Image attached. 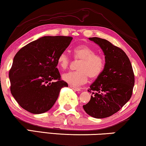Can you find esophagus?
Masks as SVG:
<instances>
[{"label": "esophagus", "instance_id": "obj_1", "mask_svg": "<svg viewBox=\"0 0 146 146\" xmlns=\"http://www.w3.org/2000/svg\"><path fill=\"white\" fill-rule=\"evenodd\" d=\"M70 88H72L74 90H75V91H80V90H81L80 88L74 87V86H70Z\"/></svg>", "mask_w": 146, "mask_h": 146}]
</instances>
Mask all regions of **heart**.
I'll use <instances>...</instances> for the list:
<instances>
[{
	"label": "heart",
	"mask_w": 146,
	"mask_h": 146,
	"mask_svg": "<svg viewBox=\"0 0 146 146\" xmlns=\"http://www.w3.org/2000/svg\"><path fill=\"white\" fill-rule=\"evenodd\" d=\"M75 60L80 62L78 66V70L74 72H68L62 76L65 82L71 86H78L87 82L88 77L96 78L102 72L105 66V60L102 56L96 54L93 48L86 45H80L73 50ZM71 59L66 52L58 56V64L62 69L69 67Z\"/></svg>",
	"instance_id": "b5f03b06"
}]
</instances>
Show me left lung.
<instances>
[{"instance_id": "left-lung-1", "label": "left lung", "mask_w": 146, "mask_h": 146, "mask_svg": "<svg viewBox=\"0 0 146 146\" xmlns=\"http://www.w3.org/2000/svg\"><path fill=\"white\" fill-rule=\"evenodd\" d=\"M98 44L104 53V69L92 84L89 102L83 106L88 114L104 118L118 111L131 98L135 82L134 74L129 58L123 50L107 40L89 38Z\"/></svg>"}]
</instances>
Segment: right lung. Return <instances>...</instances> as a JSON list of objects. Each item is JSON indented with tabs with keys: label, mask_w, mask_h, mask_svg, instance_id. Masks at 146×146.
<instances>
[{
	"label": "right lung",
	"mask_w": 146,
	"mask_h": 146,
	"mask_svg": "<svg viewBox=\"0 0 146 146\" xmlns=\"http://www.w3.org/2000/svg\"><path fill=\"white\" fill-rule=\"evenodd\" d=\"M72 40L64 36H44L16 54L9 70L11 92L23 109L35 114L48 111L60 89L68 86L56 66L58 56Z\"/></svg>",
	"instance_id": "right-lung-1"
}]
</instances>
